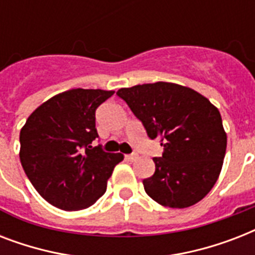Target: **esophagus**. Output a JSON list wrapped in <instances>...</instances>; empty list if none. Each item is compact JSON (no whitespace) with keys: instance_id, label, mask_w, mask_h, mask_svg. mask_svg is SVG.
I'll list each match as a JSON object with an SVG mask.
<instances>
[{"instance_id":"esophagus-1","label":"esophagus","mask_w":255,"mask_h":255,"mask_svg":"<svg viewBox=\"0 0 255 255\" xmlns=\"http://www.w3.org/2000/svg\"><path fill=\"white\" fill-rule=\"evenodd\" d=\"M126 157H127V159L129 160V161H133V160H136V159H137V157H139V155H137V153H135V152H133V153H131V155H127V156H126Z\"/></svg>"}]
</instances>
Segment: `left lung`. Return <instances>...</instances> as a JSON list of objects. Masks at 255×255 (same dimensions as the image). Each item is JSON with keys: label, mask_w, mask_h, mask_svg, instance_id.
<instances>
[{"label": "left lung", "mask_w": 255, "mask_h": 255, "mask_svg": "<svg viewBox=\"0 0 255 255\" xmlns=\"http://www.w3.org/2000/svg\"><path fill=\"white\" fill-rule=\"evenodd\" d=\"M141 122L149 139H160L163 155L155 173L144 178L147 194L160 205L188 208L217 181L226 152L220 111L189 87L156 82L116 92Z\"/></svg>", "instance_id": "left-lung-1"}]
</instances>
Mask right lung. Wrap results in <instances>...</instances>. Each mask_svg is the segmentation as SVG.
Returning <instances> with one entry per match:
<instances>
[{
	"label": "right lung",
	"mask_w": 255,
	"mask_h": 255,
	"mask_svg": "<svg viewBox=\"0 0 255 255\" xmlns=\"http://www.w3.org/2000/svg\"><path fill=\"white\" fill-rule=\"evenodd\" d=\"M112 95L104 90H69L41 104L22 127V168L51 205L86 209L106 193L107 180L123 155L91 144L99 137L96 108Z\"/></svg>",
	"instance_id": "right-lung-1"
}]
</instances>
